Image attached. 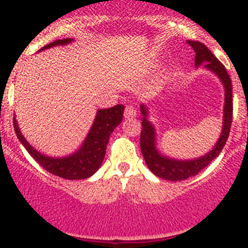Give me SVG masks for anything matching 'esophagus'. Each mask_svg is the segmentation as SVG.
Wrapping results in <instances>:
<instances>
[{
    "instance_id": "34e87169",
    "label": "esophagus",
    "mask_w": 248,
    "mask_h": 248,
    "mask_svg": "<svg viewBox=\"0 0 248 248\" xmlns=\"http://www.w3.org/2000/svg\"><path fill=\"white\" fill-rule=\"evenodd\" d=\"M136 108H135L132 105H126L125 106V109H124V117L126 119H130V118H134V117H136Z\"/></svg>"
}]
</instances>
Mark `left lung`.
I'll list each match as a JSON object with an SVG mask.
<instances>
[{
	"instance_id": "obj_1",
	"label": "left lung",
	"mask_w": 248,
	"mask_h": 248,
	"mask_svg": "<svg viewBox=\"0 0 248 248\" xmlns=\"http://www.w3.org/2000/svg\"><path fill=\"white\" fill-rule=\"evenodd\" d=\"M188 44L193 47L196 52V65H200L201 63L205 62L204 67L213 70L216 75L221 78L223 83L224 89H226V104H224V114H223V129H222L221 136H219L218 142L214 147L211 152L200 159L188 160V161H179V160L168 159V157L162 156L155 148V131L153 125L148 121L147 108L141 106V111L143 114L142 119V131H141V150L144 161L149 170L157 177L162 179L178 181L185 180L187 178L193 177L198 174L203 168H205L215 157L218 156L219 153L223 149L227 140L231 132L232 121H233V94H232V80L229 78L227 69L224 65L214 56V53L209 50L208 47L201 42H192L187 40Z\"/></svg>"
}]
</instances>
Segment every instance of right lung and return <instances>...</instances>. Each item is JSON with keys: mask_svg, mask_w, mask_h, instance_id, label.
I'll return each mask as SVG.
<instances>
[{"mask_svg": "<svg viewBox=\"0 0 248 248\" xmlns=\"http://www.w3.org/2000/svg\"><path fill=\"white\" fill-rule=\"evenodd\" d=\"M70 42L71 39H69V38L55 40L51 44L43 46L39 51L51 46H56V45H65ZM123 112L124 105H116L109 107V108L99 109L85 143L81 145V148L75 154L68 157H62V159H53V157L45 156V155L38 153L37 150L31 147L30 143L21 135L15 118L13 125H14L17 139L24 144L31 156L44 170L57 175V177L64 178V179H86V178L93 175L103 163L109 136L113 132V130L122 123Z\"/></svg>", "mask_w": 248, "mask_h": 248, "instance_id": "add662e5", "label": "right lung"}]
</instances>
